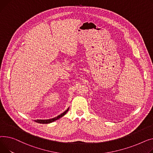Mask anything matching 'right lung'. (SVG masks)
<instances>
[{"instance_id":"1","label":"right lung","mask_w":153,"mask_h":153,"mask_svg":"<svg viewBox=\"0 0 153 153\" xmlns=\"http://www.w3.org/2000/svg\"><path fill=\"white\" fill-rule=\"evenodd\" d=\"M69 108L67 109L64 112H63L62 114H61L60 115H58L57 117H54L53 119H47V120H34L36 122H38V123H51V122H54L57 120H58L59 119L61 118L62 117L64 116L65 114H67V112H68Z\"/></svg>"}]
</instances>
